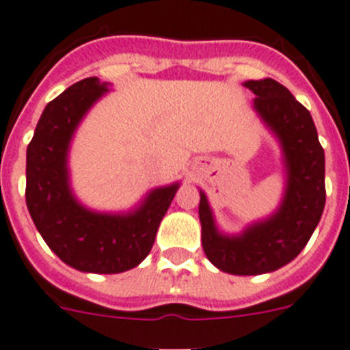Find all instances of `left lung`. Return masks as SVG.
<instances>
[{
	"mask_svg": "<svg viewBox=\"0 0 350 350\" xmlns=\"http://www.w3.org/2000/svg\"><path fill=\"white\" fill-rule=\"evenodd\" d=\"M244 87L256 96L254 109L282 144L288 171L284 200L273 216L251 225L239 237H226L216 230L204 193L198 216L204 253L211 263L235 275H258L295 260L314 234L326 202L324 150L308 109L284 85L265 78L245 81Z\"/></svg>",
	"mask_w": 350,
	"mask_h": 350,
	"instance_id": "obj_1",
	"label": "left lung"
}]
</instances>
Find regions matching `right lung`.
Segmentation results:
<instances>
[{"mask_svg": "<svg viewBox=\"0 0 350 350\" xmlns=\"http://www.w3.org/2000/svg\"><path fill=\"white\" fill-rule=\"evenodd\" d=\"M108 90L90 77L50 100L27 146L26 202L43 241L64 263L81 272L120 273L152 251L157 230L178 185L157 188L139 209L99 214L75 200L68 185V148L90 106Z\"/></svg>", "mask_w": 350, "mask_h": 350, "instance_id": "1", "label": "right lung"}]
</instances>
